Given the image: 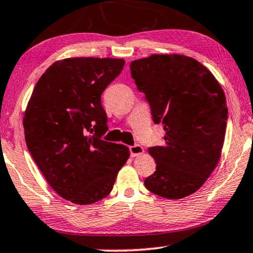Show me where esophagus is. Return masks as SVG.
Listing matches in <instances>:
<instances>
[{
	"mask_svg": "<svg viewBox=\"0 0 253 253\" xmlns=\"http://www.w3.org/2000/svg\"><path fill=\"white\" fill-rule=\"evenodd\" d=\"M129 153L130 156H139L143 153V147L141 145H134L129 147Z\"/></svg>",
	"mask_w": 253,
	"mask_h": 253,
	"instance_id": "esophagus-1",
	"label": "esophagus"
}]
</instances>
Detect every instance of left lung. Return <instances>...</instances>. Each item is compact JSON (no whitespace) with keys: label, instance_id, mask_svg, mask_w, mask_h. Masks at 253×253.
<instances>
[{"label":"left lung","instance_id":"obj_1","mask_svg":"<svg viewBox=\"0 0 253 253\" xmlns=\"http://www.w3.org/2000/svg\"><path fill=\"white\" fill-rule=\"evenodd\" d=\"M129 69L153 121L166 130L164 146L148 148L156 170L145 187L169 200L191 195L218 164L228 121L224 92L190 57L153 55L134 60Z\"/></svg>","mask_w":253,"mask_h":253}]
</instances>
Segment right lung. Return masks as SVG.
Returning a JSON list of instances; mask_svg holds the SVG:
<instances>
[{
    "mask_svg": "<svg viewBox=\"0 0 253 253\" xmlns=\"http://www.w3.org/2000/svg\"><path fill=\"white\" fill-rule=\"evenodd\" d=\"M124 59L69 58L53 63L35 86L25 111V142L47 183L76 204L113 189L128 147L104 141L101 93L123 71Z\"/></svg>",
    "mask_w": 253,
    "mask_h": 253,
    "instance_id": "obj_1",
    "label": "right lung"
}]
</instances>
